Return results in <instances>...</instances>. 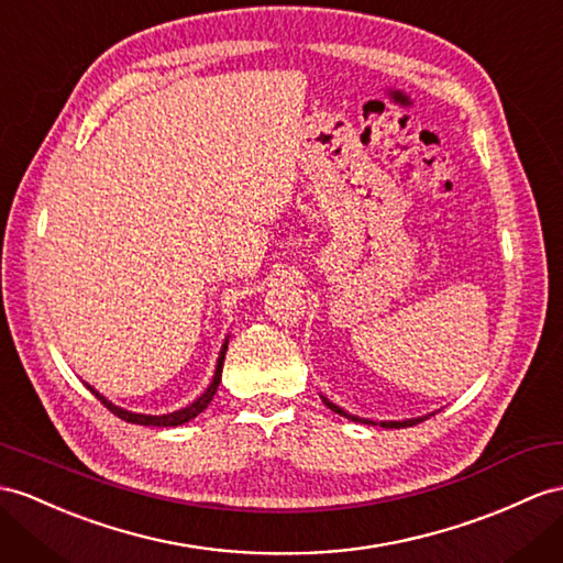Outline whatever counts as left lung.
I'll list each match as a JSON object with an SVG mask.
<instances>
[{"mask_svg":"<svg viewBox=\"0 0 563 563\" xmlns=\"http://www.w3.org/2000/svg\"><path fill=\"white\" fill-rule=\"evenodd\" d=\"M325 401V407L328 409H333L335 413H340V416H347V419H352V421H362V423H371L373 426V421H366V419H358V416H350V413H344V409H340V407H335L333 401H328V399H323ZM423 419H411V421H390V423H380L383 428H407V426H416V423H421Z\"/></svg>","mask_w":563,"mask_h":563,"instance_id":"left-lung-1","label":"left lung"}]
</instances>
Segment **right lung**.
Wrapping results in <instances>:
<instances>
[{
  "mask_svg": "<svg viewBox=\"0 0 563 563\" xmlns=\"http://www.w3.org/2000/svg\"><path fill=\"white\" fill-rule=\"evenodd\" d=\"M225 350H228V342L223 344V350H221V356H219V364H216V373H213V380H211V385L207 387V393L201 395V397H197L190 407H185V409H180V411H173V413H166V416H144V413H133V411H125V409H121V407H117V405H111L109 399H104L102 395H99L97 390H92L90 387V393L102 401V405L113 413V416H119V419H123L125 423H137V426H156V428H170V426H183V423H187L190 419H195L197 413H201L205 411L207 407H209V401L213 399V395H216V390H219V383H221V371H223V358H225Z\"/></svg>",
  "mask_w": 563,
  "mask_h": 563,
  "instance_id": "add662e5",
  "label": "right lung"
}]
</instances>
